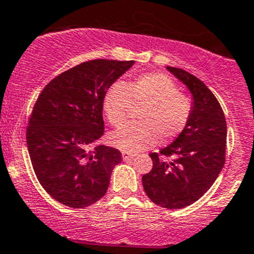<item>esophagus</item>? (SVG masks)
Here are the masks:
<instances>
[{
	"mask_svg": "<svg viewBox=\"0 0 254 254\" xmlns=\"http://www.w3.org/2000/svg\"><path fill=\"white\" fill-rule=\"evenodd\" d=\"M134 158V154H130V153H127V151H123V159L124 160H130Z\"/></svg>",
	"mask_w": 254,
	"mask_h": 254,
	"instance_id": "34e87169",
	"label": "esophagus"
}]
</instances>
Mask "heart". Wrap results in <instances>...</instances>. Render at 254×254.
<instances>
[{
    "instance_id": "b5f03b06",
    "label": "heart",
    "mask_w": 254,
    "mask_h": 254,
    "mask_svg": "<svg viewBox=\"0 0 254 254\" xmlns=\"http://www.w3.org/2000/svg\"><path fill=\"white\" fill-rule=\"evenodd\" d=\"M131 104L145 105L138 115L139 123L127 124L109 135V143L127 153H136L178 138L188 127L193 101L179 92L178 85L163 72H145L127 84L114 82L103 98L106 119L119 127L127 122Z\"/></svg>"
}]
</instances>
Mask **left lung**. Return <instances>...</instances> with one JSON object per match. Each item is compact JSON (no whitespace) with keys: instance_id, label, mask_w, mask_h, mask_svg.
<instances>
[{"instance_id":"8db88e82","label":"left lung","mask_w":254,"mask_h":254,"mask_svg":"<svg viewBox=\"0 0 254 254\" xmlns=\"http://www.w3.org/2000/svg\"><path fill=\"white\" fill-rule=\"evenodd\" d=\"M193 96L187 129L159 153H151L153 168L144 174V190L151 202L168 209L193 204L213 186L226 162L227 123L222 106L203 81L186 70L167 66ZM165 156H173L170 162Z\"/></svg>"}]
</instances>
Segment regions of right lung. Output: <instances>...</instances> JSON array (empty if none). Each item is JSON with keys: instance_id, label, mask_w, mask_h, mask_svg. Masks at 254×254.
Returning a JSON list of instances; mask_svg holds the SVG:
<instances>
[{"instance_id": "add662e5", "label": "right lung", "mask_w": 254, "mask_h": 254, "mask_svg": "<svg viewBox=\"0 0 254 254\" xmlns=\"http://www.w3.org/2000/svg\"><path fill=\"white\" fill-rule=\"evenodd\" d=\"M134 61L91 60L52 79L39 95L26 141L35 174L52 198L85 208L105 195L122 153L99 145L103 98Z\"/></svg>"}]
</instances>
